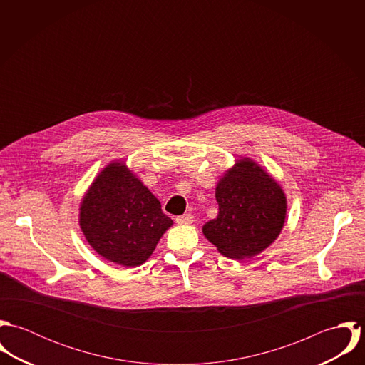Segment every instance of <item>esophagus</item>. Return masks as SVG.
Masks as SVG:
<instances>
[{
  "label": "esophagus",
  "instance_id": "esophagus-1",
  "mask_svg": "<svg viewBox=\"0 0 365 365\" xmlns=\"http://www.w3.org/2000/svg\"><path fill=\"white\" fill-rule=\"evenodd\" d=\"M175 222L178 225H190L194 222V216L191 213H185V215H181V216H177L175 217Z\"/></svg>",
  "mask_w": 365,
  "mask_h": 365
}]
</instances>
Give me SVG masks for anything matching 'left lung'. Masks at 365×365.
<instances>
[{
  "instance_id": "left-lung-1",
  "label": "left lung",
  "mask_w": 365,
  "mask_h": 365,
  "mask_svg": "<svg viewBox=\"0 0 365 365\" xmlns=\"http://www.w3.org/2000/svg\"><path fill=\"white\" fill-rule=\"evenodd\" d=\"M217 216L202 227L220 255L252 259L281 233L287 198L279 184L252 158H240L219 180L215 191Z\"/></svg>"
}]
</instances>
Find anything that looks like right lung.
<instances>
[{
    "mask_svg": "<svg viewBox=\"0 0 365 365\" xmlns=\"http://www.w3.org/2000/svg\"><path fill=\"white\" fill-rule=\"evenodd\" d=\"M171 225L160 201L120 161L105 167L80 205V227L90 246L123 267L148 260Z\"/></svg>",
    "mask_w": 365,
    "mask_h": 365,
    "instance_id": "right-lung-1",
    "label": "right lung"
}]
</instances>
